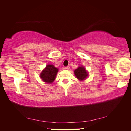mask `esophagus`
Masks as SVG:
<instances>
[{
    "label": "esophagus",
    "instance_id": "obj_1",
    "mask_svg": "<svg viewBox=\"0 0 131 131\" xmlns=\"http://www.w3.org/2000/svg\"><path fill=\"white\" fill-rule=\"evenodd\" d=\"M70 68V67L69 66H67V67H64V69H66V70H69Z\"/></svg>",
    "mask_w": 131,
    "mask_h": 131
}]
</instances>
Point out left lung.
<instances>
[{
    "label": "left lung",
    "instance_id": "1",
    "mask_svg": "<svg viewBox=\"0 0 131 131\" xmlns=\"http://www.w3.org/2000/svg\"><path fill=\"white\" fill-rule=\"evenodd\" d=\"M75 76L79 80H84L88 77V74L84 67H79L74 70Z\"/></svg>",
    "mask_w": 131,
    "mask_h": 131
}]
</instances>
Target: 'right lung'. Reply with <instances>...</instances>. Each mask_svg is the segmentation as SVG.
Segmentation results:
<instances>
[{"mask_svg":"<svg viewBox=\"0 0 131 131\" xmlns=\"http://www.w3.org/2000/svg\"><path fill=\"white\" fill-rule=\"evenodd\" d=\"M58 69L53 65H47L40 74L42 80L47 83H52L56 78Z\"/></svg>","mask_w":131,"mask_h":131,"instance_id":"add662e5","label":"right lung"}]
</instances>
